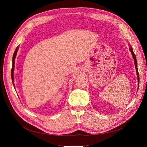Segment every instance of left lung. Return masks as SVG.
Segmentation results:
<instances>
[{
  "instance_id": "obj_1",
  "label": "left lung",
  "mask_w": 147,
  "mask_h": 147,
  "mask_svg": "<svg viewBox=\"0 0 147 147\" xmlns=\"http://www.w3.org/2000/svg\"><path fill=\"white\" fill-rule=\"evenodd\" d=\"M129 49L131 52V53H132V55L134 57V62H135V68H136V73H137V77H138V84L140 83V76H139V73H138V67H137V61H136V56L135 55V53L133 51V49L132 48H129Z\"/></svg>"
}]
</instances>
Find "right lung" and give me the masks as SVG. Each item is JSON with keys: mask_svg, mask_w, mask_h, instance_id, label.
Instances as JSON below:
<instances>
[{"mask_svg": "<svg viewBox=\"0 0 147 147\" xmlns=\"http://www.w3.org/2000/svg\"><path fill=\"white\" fill-rule=\"evenodd\" d=\"M18 47H19V46H18L16 49H15L14 53H13V58H12V69H11V77H12V80L13 84V69H14V64H15V59L17 55V51L18 49ZM13 86H14V84H13Z\"/></svg>", "mask_w": 147, "mask_h": 147, "instance_id": "right-lung-1", "label": "right lung"}]
</instances>
